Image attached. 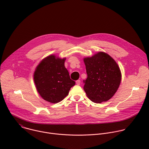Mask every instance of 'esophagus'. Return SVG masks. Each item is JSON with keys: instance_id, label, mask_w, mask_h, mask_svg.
<instances>
[{"instance_id": "obj_1", "label": "esophagus", "mask_w": 149, "mask_h": 149, "mask_svg": "<svg viewBox=\"0 0 149 149\" xmlns=\"http://www.w3.org/2000/svg\"><path fill=\"white\" fill-rule=\"evenodd\" d=\"M80 82H81V81L80 80H77V81H76V84H77V85H78V86H79L80 85Z\"/></svg>"}]
</instances>
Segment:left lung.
I'll use <instances>...</instances> for the list:
<instances>
[{"label":"left lung","instance_id":"1","mask_svg":"<svg viewBox=\"0 0 149 149\" xmlns=\"http://www.w3.org/2000/svg\"><path fill=\"white\" fill-rule=\"evenodd\" d=\"M87 78L84 80V90L90 100L95 103L109 100L117 91L121 74L116 62L109 54L99 52L84 59Z\"/></svg>","mask_w":149,"mask_h":149}]
</instances>
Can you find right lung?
Returning <instances> with one entry per match:
<instances>
[{
	"mask_svg": "<svg viewBox=\"0 0 149 149\" xmlns=\"http://www.w3.org/2000/svg\"><path fill=\"white\" fill-rule=\"evenodd\" d=\"M65 59L51 55L42 59L35 71L33 79L37 91L47 101L60 102L75 84L65 67Z\"/></svg>",
	"mask_w": 149,
	"mask_h": 149,
	"instance_id": "right-lung-1",
	"label": "right lung"
}]
</instances>
